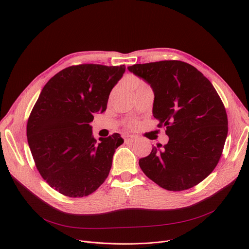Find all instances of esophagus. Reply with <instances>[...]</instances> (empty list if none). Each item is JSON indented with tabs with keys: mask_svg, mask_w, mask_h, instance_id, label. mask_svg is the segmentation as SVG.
Masks as SVG:
<instances>
[{
	"mask_svg": "<svg viewBox=\"0 0 249 249\" xmlns=\"http://www.w3.org/2000/svg\"><path fill=\"white\" fill-rule=\"evenodd\" d=\"M125 143H134L136 141V137L135 136H131V135H126L123 137Z\"/></svg>",
	"mask_w": 249,
	"mask_h": 249,
	"instance_id": "34e87169",
	"label": "esophagus"
}]
</instances>
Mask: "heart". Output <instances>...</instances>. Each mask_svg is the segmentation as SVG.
<instances>
[{
  "label": "heart",
  "mask_w": 249,
  "mask_h": 249,
  "mask_svg": "<svg viewBox=\"0 0 249 249\" xmlns=\"http://www.w3.org/2000/svg\"><path fill=\"white\" fill-rule=\"evenodd\" d=\"M131 84H132V86L137 89H139V88H142V87H146L147 85L142 81V80H140L139 78H135V77H133L132 79H131ZM135 122H131L130 124H129V126H135Z\"/></svg>",
  "instance_id": "1"
}]
</instances>
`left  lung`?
<instances>
[{
    "mask_svg": "<svg viewBox=\"0 0 249 249\" xmlns=\"http://www.w3.org/2000/svg\"><path fill=\"white\" fill-rule=\"evenodd\" d=\"M151 85L153 114L165 127L169 141L154 147L139 165L160 187L189 189L215 169L228 135L224 103L211 82L182 61L169 60L128 67Z\"/></svg>",
    "mask_w": 249,
    "mask_h": 249,
    "instance_id": "obj_1",
    "label": "left lung"
}]
</instances>
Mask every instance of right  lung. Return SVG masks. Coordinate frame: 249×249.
Masks as SVG:
<instances>
[{
	"instance_id": "add662e5",
	"label": "right lung",
	"mask_w": 249,
	"mask_h": 249,
	"mask_svg": "<svg viewBox=\"0 0 249 249\" xmlns=\"http://www.w3.org/2000/svg\"><path fill=\"white\" fill-rule=\"evenodd\" d=\"M125 66L82 64L51 78L29 115L28 145L39 173L68 197L94 192L107 178L115 150L123 139L115 133L97 142L91 131L93 113L103 112Z\"/></svg>"
}]
</instances>
